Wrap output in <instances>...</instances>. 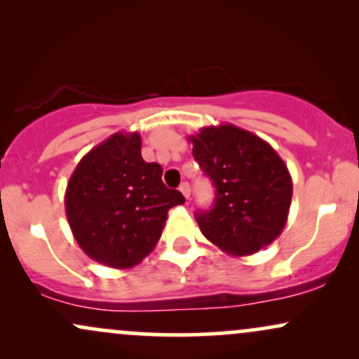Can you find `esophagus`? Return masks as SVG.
Segmentation results:
<instances>
[{"mask_svg":"<svg viewBox=\"0 0 359 359\" xmlns=\"http://www.w3.org/2000/svg\"><path fill=\"white\" fill-rule=\"evenodd\" d=\"M179 191L184 194V197L185 199H189V197H191V185H189L187 182H184V184H180V187H179Z\"/></svg>","mask_w":359,"mask_h":359,"instance_id":"esophagus-1","label":"esophagus"}]
</instances>
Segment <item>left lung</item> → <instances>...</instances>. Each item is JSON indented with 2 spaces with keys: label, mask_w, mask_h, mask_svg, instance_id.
I'll return each instance as SVG.
<instances>
[{
  "label": "left lung",
  "mask_w": 359,
  "mask_h": 359,
  "mask_svg": "<svg viewBox=\"0 0 359 359\" xmlns=\"http://www.w3.org/2000/svg\"><path fill=\"white\" fill-rule=\"evenodd\" d=\"M189 142L216 187L212 208L196 214L204 236L233 257H248L277 240L292 203V177L277 151L234 125L205 126Z\"/></svg>",
  "instance_id": "obj_1"
}]
</instances>
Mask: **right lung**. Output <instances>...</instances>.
<instances>
[{
    "instance_id": "right-lung-1",
    "label": "right lung",
    "mask_w": 359,
    "mask_h": 359,
    "mask_svg": "<svg viewBox=\"0 0 359 359\" xmlns=\"http://www.w3.org/2000/svg\"><path fill=\"white\" fill-rule=\"evenodd\" d=\"M162 167L142 158V137L114 133L82 156L65 189L77 245L111 269H131L155 248L168 209L184 196L162 182Z\"/></svg>"
}]
</instances>
